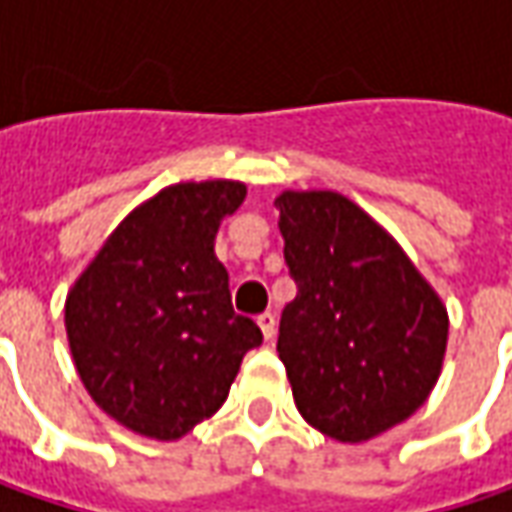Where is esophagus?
<instances>
[{
  "mask_svg": "<svg viewBox=\"0 0 512 512\" xmlns=\"http://www.w3.org/2000/svg\"><path fill=\"white\" fill-rule=\"evenodd\" d=\"M257 326H260L263 338H275V329H278L275 312H260V315H257Z\"/></svg>",
  "mask_w": 512,
  "mask_h": 512,
  "instance_id": "esophagus-1",
  "label": "esophagus"
}]
</instances>
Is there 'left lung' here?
<instances>
[{
	"label": "left lung",
	"mask_w": 512,
	"mask_h": 512,
	"mask_svg": "<svg viewBox=\"0 0 512 512\" xmlns=\"http://www.w3.org/2000/svg\"><path fill=\"white\" fill-rule=\"evenodd\" d=\"M275 206L298 286L278 332L295 404L323 435L367 441L427 401L447 349V309L352 200L283 191Z\"/></svg>",
	"instance_id": "8db88e82"
}]
</instances>
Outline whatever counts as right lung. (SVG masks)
<instances>
[{
  "label": "right lung",
  "mask_w": 512,
  "mask_h": 512,
  "mask_svg": "<svg viewBox=\"0 0 512 512\" xmlns=\"http://www.w3.org/2000/svg\"><path fill=\"white\" fill-rule=\"evenodd\" d=\"M243 183H177L125 217L71 289L65 329L79 378L114 421L171 441L223 407L240 361L263 344L237 315L214 255Z\"/></svg>",
  "instance_id": "add662e5"
}]
</instances>
